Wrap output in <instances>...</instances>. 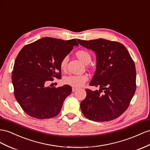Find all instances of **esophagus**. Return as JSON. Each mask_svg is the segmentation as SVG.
Here are the masks:
<instances>
[{"instance_id": "esophagus-1", "label": "esophagus", "mask_w": 150, "mask_h": 150, "mask_svg": "<svg viewBox=\"0 0 150 150\" xmlns=\"http://www.w3.org/2000/svg\"><path fill=\"white\" fill-rule=\"evenodd\" d=\"M78 89V88L77 87H72V92H75V91H76Z\"/></svg>"}]
</instances>
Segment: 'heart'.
I'll list each match as a JSON object with an SVG mask.
<instances>
[{
    "mask_svg": "<svg viewBox=\"0 0 150 150\" xmlns=\"http://www.w3.org/2000/svg\"><path fill=\"white\" fill-rule=\"evenodd\" d=\"M76 56L78 58L85 64H89L91 61V56L90 53L85 51V50H80L76 52ZM68 58L67 56L63 57L60 63V67L61 70H65L67 67ZM88 76L86 74L81 75H70L66 76L64 79V82L74 87H79L83 86L87 81Z\"/></svg>",
    "mask_w": 150,
    "mask_h": 150,
    "instance_id": "heart-1",
    "label": "heart"
}]
</instances>
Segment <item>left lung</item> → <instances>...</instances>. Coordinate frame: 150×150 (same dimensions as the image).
Masks as SVG:
<instances>
[{
    "label": "left lung",
    "instance_id": "obj_1",
    "mask_svg": "<svg viewBox=\"0 0 150 150\" xmlns=\"http://www.w3.org/2000/svg\"><path fill=\"white\" fill-rule=\"evenodd\" d=\"M77 41L96 53V70L89 85L100 87L95 91L86 89L87 96L80 103L82 112L95 122L114 120L127 109L135 93L134 61L127 49L119 42L103 38Z\"/></svg>",
    "mask_w": 150,
    "mask_h": 150
}]
</instances>
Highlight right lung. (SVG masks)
Segmentation results:
<instances>
[{
    "instance_id": "add662e5",
    "label": "right lung",
    "mask_w": 150,
    "mask_h": 150,
    "mask_svg": "<svg viewBox=\"0 0 150 150\" xmlns=\"http://www.w3.org/2000/svg\"><path fill=\"white\" fill-rule=\"evenodd\" d=\"M78 45L76 39L44 37L21 49L15 60L12 82L15 98L24 112L38 119L58 115L71 87H50L46 83L61 78L60 63Z\"/></svg>"
}]
</instances>
